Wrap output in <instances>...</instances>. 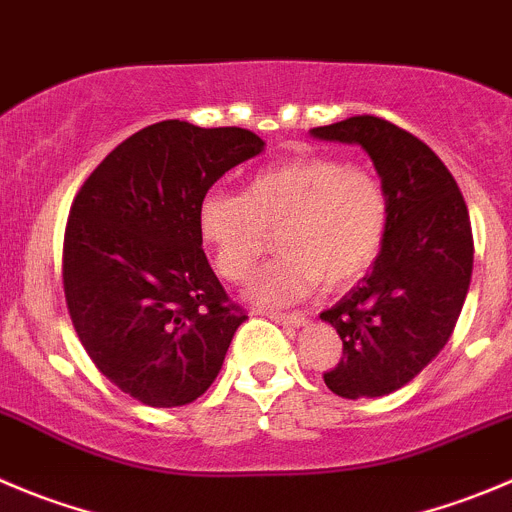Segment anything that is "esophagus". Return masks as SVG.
<instances>
[{
  "mask_svg": "<svg viewBox=\"0 0 512 512\" xmlns=\"http://www.w3.org/2000/svg\"><path fill=\"white\" fill-rule=\"evenodd\" d=\"M265 315L270 318V321L288 323V326H293V328H300L308 323V318H305L303 313H278V310H265Z\"/></svg>",
  "mask_w": 512,
  "mask_h": 512,
  "instance_id": "34e87169",
  "label": "esophagus"
}]
</instances>
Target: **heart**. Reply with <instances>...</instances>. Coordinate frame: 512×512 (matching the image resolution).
Here are the masks:
<instances>
[{"label": "heart", "instance_id": "heart-1", "mask_svg": "<svg viewBox=\"0 0 512 512\" xmlns=\"http://www.w3.org/2000/svg\"><path fill=\"white\" fill-rule=\"evenodd\" d=\"M278 229V257L247 283L260 305H293L326 280L343 288L374 267L389 229L379 176L331 156L272 166L242 194L212 189L199 204V232L227 280H245Z\"/></svg>", "mask_w": 512, "mask_h": 512}]
</instances>
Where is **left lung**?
<instances>
[{
  "mask_svg": "<svg viewBox=\"0 0 512 512\" xmlns=\"http://www.w3.org/2000/svg\"><path fill=\"white\" fill-rule=\"evenodd\" d=\"M356 143L371 156L389 199V229L371 272L321 321L343 341L323 374L343 399L401 389L450 341L472 278V227L460 186L427 143L376 116H353L310 131Z\"/></svg>",
  "mask_w": 512,
  "mask_h": 512,
  "instance_id": "1",
  "label": "left lung"
}]
</instances>
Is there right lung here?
<instances>
[{
  "label": "right lung",
  "instance_id": "right-lung-1",
  "mask_svg": "<svg viewBox=\"0 0 512 512\" xmlns=\"http://www.w3.org/2000/svg\"><path fill=\"white\" fill-rule=\"evenodd\" d=\"M247 128L161 121L100 161L65 229L62 285L100 374L148 407H184L217 379L247 321L209 267L199 204L262 154Z\"/></svg>",
  "mask_w": 512,
  "mask_h": 512
}]
</instances>
